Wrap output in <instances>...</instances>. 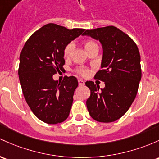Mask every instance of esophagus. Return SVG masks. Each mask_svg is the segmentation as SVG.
Returning <instances> with one entry per match:
<instances>
[{
  "label": "esophagus",
  "instance_id": "34e87169",
  "mask_svg": "<svg viewBox=\"0 0 159 159\" xmlns=\"http://www.w3.org/2000/svg\"><path fill=\"white\" fill-rule=\"evenodd\" d=\"M78 84H79V86H83V85H84V81L81 79H78Z\"/></svg>",
  "mask_w": 159,
  "mask_h": 159
}]
</instances>
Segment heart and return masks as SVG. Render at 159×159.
Instances as JSON below:
<instances>
[{
  "mask_svg": "<svg viewBox=\"0 0 159 159\" xmlns=\"http://www.w3.org/2000/svg\"><path fill=\"white\" fill-rule=\"evenodd\" d=\"M96 44H97V43L93 42V41H86V42H84V46L85 50H88L89 49L91 48V47H93ZM73 48H74V44H73V43H69V44L66 45V48H64V50H63V56L65 58H69V57H70L71 52H72L73 50ZM77 71H78L79 74L82 75H88V71L84 69H78V70H77Z\"/></svg>",
  "mask_w": 159,
  "mask_h": 159,
  "instance_id": "b5f03b06",
  "label": "heart"
}]
</instances>
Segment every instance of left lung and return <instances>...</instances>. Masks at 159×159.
<instances>
[{"label": "left lung", "instance_id": "obj_1", "mask_svg": "<svg viewBox=\"0 0 159 159\" xmlns=\"http://www.w3.org/2000/svg\"><path fill=\"white\" fill-rule=\"evenodd\" d=\"M82 35L101 43L103 50L101 68L95 78L105 82V88L87 81L90 96L86 104L96 121L109 123L119 119L134 102L141 79L140 55L137 44L115 26L88 29Z\"/></svg>", "mask_w": 159, "mask_h": 159}]
</instances>
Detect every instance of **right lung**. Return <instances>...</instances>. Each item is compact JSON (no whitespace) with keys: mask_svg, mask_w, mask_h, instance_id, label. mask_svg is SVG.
Returning a JSON list of instances; mask_svg holds the SVG:
<instances>
[{"mask_svg":"<svg viewBox=\"0 0 159 159\" xmlns=\"http://www.w3.org/2000/svg\"><path fill=\"white\" fill-rule=\"evenodd\" d=\"M84 31L47 24L31 34L21 51L18 74L22 93L32 112L45 123H61L69 116L78 80L66 76L59 82L53 75L63 69L66 45Z\"/></svg>","mask_w":159,"mask_h":159,"instance_id":"obj_1","label":"right lung"}]
</instances>
